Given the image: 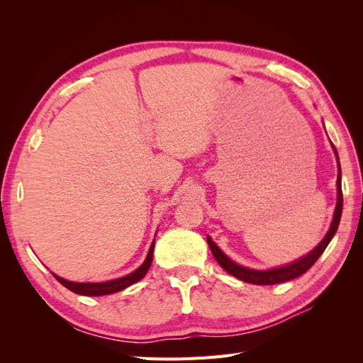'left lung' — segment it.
<instances>
[{
    "instance_id": "1",
    "label": "left lung",
    "mask_w": 363,
    "mask_h": 363,
    "mask_svg": "<svg viewBox=\"0 0 363 363\" xmlns=\"http://www.w3.org/2000/svg\"><path fill=\"white\" fill-rule=\"evenodd\" d=\"M335 155L337 157L336 148ZM337 167H339V174H337V203H336V208H335V216H333V223L330 225V230H328L325 238L321 240L320 245H318L313 251H311L309 255L301 257L300 260H296L291 265L281 267V268H276V269H269V271H257V269H250V268H244L238 265V263L230 260L224 252L216 247V244L213 240L207 236V244L211 247L213 256L216 259V262L221 265L228 274H232L233 277L247 281V283H252V284H277V283H283L288 281L292 279L300 277L301 274H304L307 269H309L313 263L320 259V256L324 252V250L327 248L328 242H330L332 238L335 236L339 221H340V215H342V188H340V164H339V159H337Z\"/></svg>"
}]
</instances>
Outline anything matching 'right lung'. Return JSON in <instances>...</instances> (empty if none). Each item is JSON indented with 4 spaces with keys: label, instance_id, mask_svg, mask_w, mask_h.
I'll use <instances>...</instances> for the list:
<instances>
[{
    "label": "right lung",
    "instance_id": "add662e5",
    "mask_svg": "<svg viewBox=\"0 0 363 363\" xmlns=\"http://www.w3.org/2000/svg\"><path fill=\"white\" fill-rule=\"evenodd\" d=\"M152 251H155V242H152L151 247H150V251H148V256H147L145 262L142 263V265H140L135 272H131V274H128V276L116 279V280L104 281V283H75V281L65 280V279L56 276V274H54V277H56L57 281L62 283L65 288H68L69 291H72V292H75V294H80V295L100 296V295L115 294V292H119V291H123V289L128 288L130 284H133V283L139 281L140 279H144L147 271H148L150 267H151Z\"/></svg>",
    "mask_w": 363,
    "mask_h": 363
}]
</instances>
